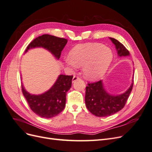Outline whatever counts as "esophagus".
I'll list each match as a JSON object with an SVG mask.
<instances>
[{
  "instance_id": "34e87169",
  "label": "esophagus",
  "mask_w": 152,
  "mask_h": 152,
  "mask_svg": "<svg viewBox=\"0 0 152 152\" xmlns=\"http://www.w3.org/2000/svg\"><path fill=\"white\" fill-rule=\"evenodd\" d=\"M80 78L79 77V76H77V75H74L73 76V79H72V82H74L75 81H76V80H77L78 79H80Z\"/></svg>"
}]
</instances>
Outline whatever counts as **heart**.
Here are the masks:
<instances>
[{"label":"heart","mask_w":152,"mask_h":152,"mask_svg":"<svg viewBox=\"0 0 152 152\" xmlns=\"http://www.w3.org/2000/svg\"><path fill=\"white\" fill-rule=\"evenodd\" d=\"M66 59L68 66L76 68L83 66L82 72L89 80L102 77L108 70L113 59L111 49L100 43L77 44L69 53Z\"/></svg>","instance_id":"1"}]
</instances>
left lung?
Here are the masks:
<instances>
[{
	"mask_svg": "<svg viewBox=\"0 0 152 152\" xmlns=\"http://www.w3.org/2000/svg\"><path fill=\"white\" fill-rule=\"evenodd\" d=\"M110 39L115 45L119 56H126L129 52L124 45L116 39ZM133 82L125 93L117 96H112L105 91L102 80L88 83L86 87L85 102L89 111L97 117H108L121 110L125 106L132 89Z\"/></svg>",
	"mask_w": 152,
	"mask_h": 152,
	"instance_id": "8db88e82",
	"label": "left lung"
}]
</instances>
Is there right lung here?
Masks as SVG:
<instances>
[{
  "label": "right lung",
  "mask_w": 152,
  "mask_h": 152,
  "mask_svg": "<svg viewBox=\"0 0 152 152\" xmlns=\"http://www.w3.org/2000/svg\"><path fill=\"white\" fill-rule=\"evenodd\" d=\"M66 43V39L44 34L32 40L27 46L25 53L29 49L42 47L59 59ZM72 75H60L51 88L40 95L30 94L23 85L21 89L32 111L40 117L52 118L60 113L65 108L66 95L72 86Z\"/></svg>",
  "instance_id": "1"
}]
</instances>
